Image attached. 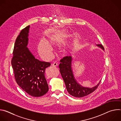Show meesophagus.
<instances>
[{"mask_svg": "<svg viewBox=\"0 0 121 121\" xmlns=\"http://www.w3.org/2000/svg\"><path fill=\"white\" fill-rule=\"evenodd\" d=\"M58 65V64L57 63H54L52 64V66L54 67H56Z\"/></svg>", "mask_w": 121, "mask_h": 121, "instance_id": "34e87169", "label": "esophagus"}]
</instances>
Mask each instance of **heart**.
<instances>
[{
  "label": "heart",
  "instance_id": "heart-1",
  "mask_svg": "<svg viewBox=\"0 0 121 121\" xmlns=\"http://www.w3.org/2000/svg\"><path fill=\"white\" fill-rule=\"evenodd\" d=\"M64 35L63 31H58L53 34H50L48 40H41L38 44V50L41 55L45 58H49L51 56V49L48 45L60 40Z\"/></svg>",
  "mask_w": 121,
  "mask_h": 121
}]
</instances>
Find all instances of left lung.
Here are the masks:
<instances>
[{"label":"left lung","instance_id":"1","mask_svg":"<svg viewBox=\"0 0 121 121\" xmlns=\"http://www.w3.org/2000/svg\"><path fill=\"white\" fill-rule=\"evenodd\" d=\"M97 45L104 49L102 44ZM60 62V72L65 83L67 91L71 95L77 98L83 97L91 93L97 89L99 83L92 88H89L83 87L77 82L72 71L71 56H65L61 59Z\"/></svg>","mask_w":121,"mask_h":121}]
</instances>
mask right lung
I'll list each match as a JSON object with an SVG mask.
<instances>
[{
    "mask_svg": "<svg viewBox=\"0 0 121 121\" xmlns=\"http://www.w3.org/2000/svg\"><path fill=\"white\" fill-rule=\"evenodd\" d=\"M29 27V25L22 29L16 38L11 65L18 85L30 95L39 97L49 90L44 72L51 64L35 59L27 47Z\"/></svg>",
    "mask_w": 121,
    "mask_h": 121,
    "instance_id": "add662e5",
    "label": "right lung"
}]
</instances>
